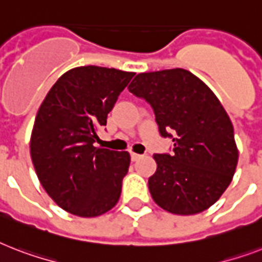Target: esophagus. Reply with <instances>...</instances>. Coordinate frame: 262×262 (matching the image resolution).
<instances>
[{
    "label": "esophagus",
    "mask_w": 262,
    "mask_h": 262,
    "mask_svg": "<svg viewBox=\"0 0 262 262\" xmlns=\"http://www.w3.org/2000/svg\"><path fill=\"white\" fill-rule=\"evenodd\" d=\"M140 158H141V155H139V154H135V152H132L130 154L132 162H136V160H139Z\"/></svg>",
    "instance_id": "esophagus-1"
}]
</instances>
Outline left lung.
I'll list each match as a JSON object with an SVG mask.
<instances>
[{
    "instance_id": "8db88e82",
    "label": "left lung",
    "mask_w": 262,
    "mask_h": 262,
    "mask_svg": "<svg viewBox=\"0 0 262 262\" xmlns=\"http://www.w3.org/2000/svg\"><path fill=\"white\" fill-rule=\"evenodd\" d=\"M127 90L151 104L160 136L172 139L171 154L154 155L158 168L148 179L154 201L175 215L208 209L238 163L234 127L219 99L181 68L140 73Z\"/></svg>"
}]
</instances>
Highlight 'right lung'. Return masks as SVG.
<instances>
[{
  "instance_id": "obj_1",
  "label": "right lung",
  "mask_w": 262,
  "mask_h": 262,
  "mask_svg": "<svg viewBox=\"0 0 262 262\" xmlns=\"http://www.w3.org/2000/svg\"><path fill=\"white\" fill-rule=\"evenodd\" d=\"M135 75L94 65L75 68L57 80L39 107L31 159L47 194L72 215L95 217L118 203L130 155L94 144Z\"/></svg>"
}]
</instances>
